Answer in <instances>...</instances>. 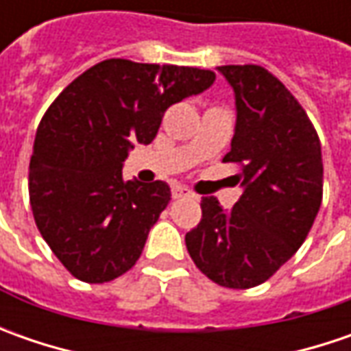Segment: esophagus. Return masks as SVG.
<instances>
[{
  "instance_id": "1",
  "label": "esophagus",
  "mask_w": 351,
  "mask_h": 351,
  "mask_svg": "<svg viewBox=\"0 0 351 351\" xmlns=\"http://www.w3.org/2000/svg\"><path fill=\"white\" fill-rule=\"evenodd\" d=\"M171 195H173V199H182V197H191L193 193L187 187H183V185H173L171 187Z\"/></svg>"
}]
</instances>
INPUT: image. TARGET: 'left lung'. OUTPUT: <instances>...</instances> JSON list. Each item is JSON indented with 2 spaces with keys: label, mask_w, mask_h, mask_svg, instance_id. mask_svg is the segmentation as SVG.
<instances>
[{
  "label": "left lung",
  "mask_w": 351,
  "mask_h": 351,
  "mask_svg": "<svg viewBox=\"0 0 351 351\" xmlns=\"http://www.w3.org/2000/svg\"><path fill=\"white\" fill-rule=\"evenodd\" d=\"M236 95V130L224 164L244 193L230 210L203 197V217L185 234L210 281L250 289L301 248L322 203L320 138L301 103L262 66H219Z\"/></svg>",
  "instance_id": "left-lung-1"
}]
</instances>
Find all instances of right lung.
Listing matches in <instances>:
<instances>
[{
	"label": "right lung",
	"instance_id": "right-lung-1",
	"mask_svg": "<svg viewBox=\"0 0 351 351\" xmlns=\"http://www.w3.org/2000/svg\"><path fill=\"white\" fill-rule=\"evenodd\" d=\"M213 82L210 70L109 58L48 107L34 136L29 199L38 232L75 279L107 283L141 258L171 191L164 182L123 180L130 142L150 144L169 105Z\"/></svg>",
	"mask_w": 351,
	"mask_h": 351
}]
</instances>
